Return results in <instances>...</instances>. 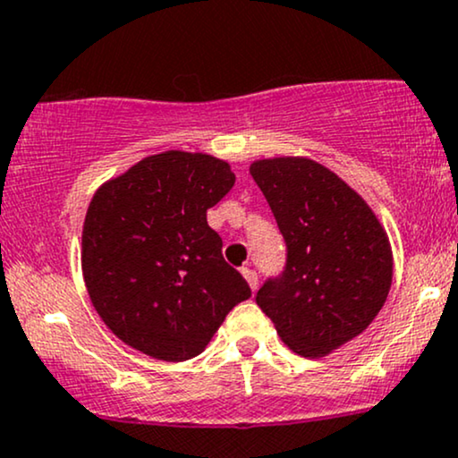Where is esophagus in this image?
<instances>
[{
  "mask_svg": "<svg viewBox=\"0 0 458 458\" xmlns=\"http://www.w3.org/2000/svg\"><path fill=\"white\" fill-rule=\"evenodd\" d=\"M242 276L246 278V283H249L252 292H255L257 284H259V278H257V272L250 270V267H242Z\"/></svg>",
  "mask_w": 458,
  "mask_h": 458,
  "instance_id": "1",
  "label": "esophagus"
}]
</instances>
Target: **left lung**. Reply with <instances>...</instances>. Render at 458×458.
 I'll return each instance as SVG.
<instances>
[{
	"label": "left lung",
	"instance_id": "1",
	"mask_svg": "<svg viewBox=\"0 0 458 458\" xmlns=\"http://www.w3.org/2000/svg\"><path fill=\"white\" fill-rule=\"evenodd\" d=\"M250 175L287 244L283 274L263 283L257 304L292 352L326 356L362 335L388 298V235L367 201L315 160H255Z\"/></svg>",
	"mask_w": 458,
	"mask_h": 458
}]
</instances>
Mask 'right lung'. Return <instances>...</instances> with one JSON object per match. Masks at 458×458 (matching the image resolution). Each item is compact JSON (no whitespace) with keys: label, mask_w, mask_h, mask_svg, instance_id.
Listing matches in <instances>:
<instances>
[{"label":"right lung","mask_w":458,"mask_h":458,"mask_svg":"<svg viewBox=\"0 0 458 458\" xmlns=\"http://www.w3.org/2000/svg\"><path fill=\"white\" fill-rule=\"evenodd\" d=\"M233 184L225 160L169 149L139 160L91 197L81 242L85 287L126 345L184 362L250 298L208 225V209Z\"/></svg>","instance_id":"obj_1"}]
</instances>
